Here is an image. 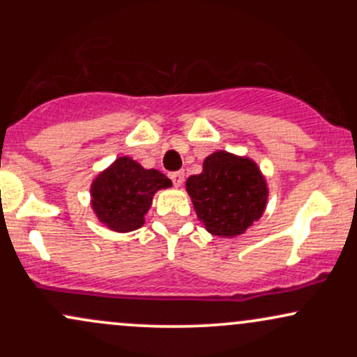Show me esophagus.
Masks as SVG:
<instances>
[{
  "mask_svg": "<svg viewBox=\"0 0 357 357\" xmlns=\"http://www.w3.org/2000/svg\"><path fill=\"white\" fill-rule=\"evenodd\" d=\"M169 178L173 179L174 186H181L183 184V179H184V173L183 171H176V173H171Z\"/></svg>",
  "mask_w": 357,
  "mask_h": 357,
  "instance_id": "34e87169",
  "label": "esophagus"
}]
</instances>
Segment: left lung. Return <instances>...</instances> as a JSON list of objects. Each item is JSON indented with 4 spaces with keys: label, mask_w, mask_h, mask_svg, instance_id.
Returning <instances> with one entry per match:
<instances>
[{
    "label": "left lung",
    "mask_w": 357,
    "mask_h": 357,
    "mask_svg": "<svg viewBox=\"0 0 357 357\" xmlns=\"http://www.w3.org/2000/svg\"><path fill=\"white\" fill-rule=\"evenodd\" d=\"M186 192L204 230L235 238L261 218L268 183L248 155L215 151L204 159L202 173L186 179Z\"/></svg>",
    "instance_id": "8db88e82"
}]
</instances>
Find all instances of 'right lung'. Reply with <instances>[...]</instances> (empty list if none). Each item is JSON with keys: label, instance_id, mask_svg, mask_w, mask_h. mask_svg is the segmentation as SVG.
Returning a JSON list of instances; mask_svg holds the SVG:
<instances>
[{"label": "right lung", "instance_id": "1", "mask_svg": "<svg viewBox=\"0 0 357 357\" xmlns=\"http://www.w3.org/2000/svg\"><path fill=\"white\" fill-rule=\"evenodd\" d=\"M171 186L161 171L146 169L129 155H121L92 179L90 206L109 230L129 233L146 223L155 192Z\"/></svg>", "mask_w": 357, "mask_h": 357}]
</instances>
